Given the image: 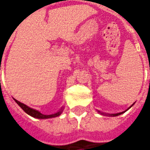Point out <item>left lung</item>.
<instances>
[{
    "label": "left lung",
    "instance_id": "obj_1",
    "mask_svg": "<svg viewBox=\"0 0 150 150\" xmlns=\"http://www.w3.org/2000/svg\"><path fill=\"white\" fill-rule=\"evenodd\" d=\"M129 109V108H128ZM127 109V110H128ZM125 112V111H124ZM124 112H118V113H115V114H111V116H118V115H120V114H122V113H124Z\"/></svg>",
    "mask_w": 150,
    "mask_h": 150
}]
</instances>
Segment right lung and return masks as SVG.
I'll use <instances>...</instances> for the list:
<instances>
[{
  "label": "right lung",
  "mask_w": 150,
  "mask_h": 150,
  "mask_svg": "<svg viewBox=\"0 0 150 150\" xmlns=\"http://www.w3.org/2000/svg\"><path fill=\"white\" fill-rule=\"evenodd\" d=\"M16 103L19 105V106L25 111V112L27 113V114H29V115H31L32 117H34V118H55V117H57V116H59L62 112V110H61L59 112H56L54 114H51V115H45V114H42V113H41V112L38 111V110H35V109H32L31 108H29L28 106H26L25 105L24 103H21L19 101L16 100Z\"/></svg>",
  "instance_id": "add662e5"
}]
</instances>
